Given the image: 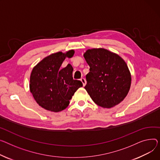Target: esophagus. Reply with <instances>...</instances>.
I'll return each instance as SVG.
<instances>
[{
  "label": "esophagus",
  "mask_w": 160,
  "mask_h": 160,
  "mask_svg": "<svg viewBox=\"0 0 160 160\" xmlns=\"http://www.w3.org/2000/svg\"><path fill=\"white\" fill-rule=\"evenodd\" d=\"M80 80H81V82H82V83H83V86H86V79L83 78H82L80 79Z\"/></svg>",
  "instance_id": "esophagus-1"
}]
</instances>
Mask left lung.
I'll return each instance as SVG.
<instances>
[{
    "mask_svg": "<svg viewBox=\"0 0 160 160\" xmlns=\"http://www.w3.org/2000/svg\"><path fill=\"white\" fill-rule=\"evenodd\" d=\"M83 57L90 67L84 88L93 102L103 108L122 102L131 84V72L124 60L103 48L88 49Z\"/></svg>",
    "mask_w": 160,
    "mask_h": 160,
    "instance_id": "8db88e82",
    "label": "left lung"
}]
</instances>
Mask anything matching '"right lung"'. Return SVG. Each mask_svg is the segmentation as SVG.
<instances>
[{"label":"right lung","instance_id":"obj_1","mask_svg":"<svg viewBox=\"0 0 160 160\" xmlns=\"http://www.w3.org/2000/svg\"><path fill=\"white\" fill-rule=\"evenodd\" d=\"M74 50L61 51L45 57L33 68L29 89L37 103L48 111L60 112L68 108L77 90L82 87L81 81L73 80L71 64L61 69L66 57L71 58Z\"/></svg>","mask_w":160,"mask_h":160}]
</instances>
